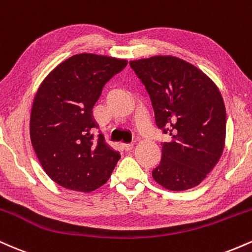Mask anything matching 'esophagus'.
Instances as JSON below:
<instances>
[{
	"mask_svg": "<svg viewBox=\"0 0 252 252\" xmlns=\"http://www.w3.org/2000/svg\"><path fill=\"white\" fill-rule=\"evenodd\" d=\"M132 147H134V144L132 143H123L122 144V148L124 150H126V152H128V150H131Z\"/></svg>",
	"mask_w": 252,
	"mask_h": 252,
	"instance_id": "34e87169",
	"label": "esophagus"
}]
</instances>
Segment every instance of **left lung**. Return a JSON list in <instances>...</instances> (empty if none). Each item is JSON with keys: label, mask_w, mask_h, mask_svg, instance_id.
<instances>
[{"label": "left lung", "mask_w": 252, "mask_h": 252, "mask_svg": "<svg viewBox=\"0 0 252 252\" xmlns=\"http://www.w3.org/2000/svg\"><path fill=\"white\" fill-rule=\"evenodd\" d=\"M130 67L148 92L163 134L162 158L153 178L164 189L198 186L220 158L226 111L216 84L192 63L169 56L134 60Z\"/></svg>", "instance_id": "obj_1"}]
</instances>
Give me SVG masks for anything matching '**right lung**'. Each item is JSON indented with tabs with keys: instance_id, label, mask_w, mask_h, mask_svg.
<instances>
[{
	"instance_id": "obj_1",
	"label": "right lung",
	"mask_w": 252,
	"mask_h": 252,
	"mask_svg": "<svg viewBox=\"0 0 252 252\" xmlns=\"http://www.w3.org/2000/svg\"><path fill=\"white\" fill-rule=\"evenodd\" d=\"M128 62L83 53L46 77L33 102L31 141L43 170L67 189L91 192L109 180L120 153L108 146L92 108L102 90Z\"/></svg>"
}]
</instances>
